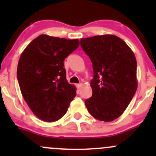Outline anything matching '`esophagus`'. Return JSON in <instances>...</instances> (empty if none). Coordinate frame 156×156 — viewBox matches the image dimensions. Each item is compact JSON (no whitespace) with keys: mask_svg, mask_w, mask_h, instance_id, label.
<instances>
[{"mask_svg":"<svg viewBox=\"0 0 156 156\" xmlns=\"http://www.w3.org/2000/svg\"><path fill=\"white\" fill-rule=\"evenodd\" d=\"M76 86H77V87H78V89H81V88L82 87L83 84H78Z\"/></svg>","mask_w":156,"mask_h":156,"instance_id":"1","label":"esophagus"}]
</instances>
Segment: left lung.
<instances>
[{
    "mask_svg": "<svg viewBox=\"0 0 156 156\" xmlns=\"http://www.w3.org/2000/svg\"><path fill=\"white\" fill-rule=\"evenodd\" d=\"M90 59L93 94L84 102L90 114L100 121L112 122L125 112L137 88L136 60L131 49L112 34L81 39Z\"/></svg>",
    "mask_w": 156,
    "mask_h": 156,
    "instance_id": "obj_1",
    "label": "left lung"
}]
</instances>
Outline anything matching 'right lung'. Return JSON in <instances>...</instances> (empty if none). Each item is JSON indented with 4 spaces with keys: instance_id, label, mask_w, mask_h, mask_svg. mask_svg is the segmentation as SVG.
Returning a JSON list of instances; mask_svg holds the SVG:
<instances>
[{
    "instance_id": "add662e5",
    "label": "right lung",
    "mask_w": 156,
    "mask_h": 156,
    "mask_svg": "<svg viewBox=\"0 0 156 156\" xmlns=\"http://www.w3.org/2000/svg\"><path fill=\"white\" fill-rule=\"evenodd\" d=\"M79 46V40L41 34L23 50L17 66L22 95L41 120L53 122L66 113L76 96L69 84L63 61Z\"/></svg>"
}]
</instances>
